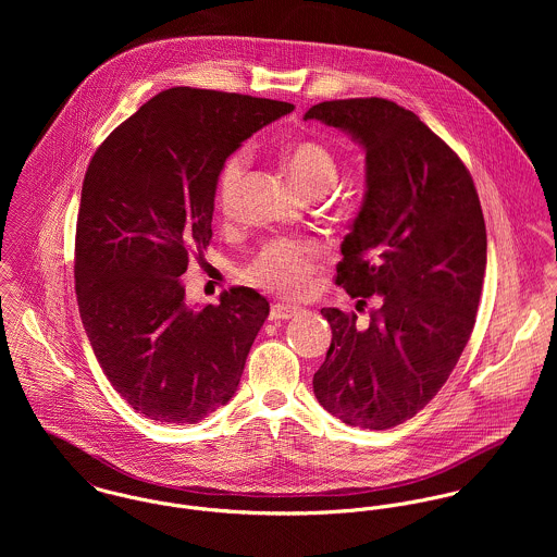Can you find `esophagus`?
<instances>
[{
  "instance_id": "obj_1",
  "label": "esophagus",
  "mask_w": 557,
  "mask_h": 557,
  "mask_svg": "<svg viewBox=\"0 0 557 557\" xmlns=\"http://www.w3.org/2000/svg\"><path fill=\"white\" fill-rule=\"evenodd\" d=\"M300 313L298 307H289V305H274L272 311H270V319L272 321H285V319L296 318Z\"/></svg>"
}]
</instances>
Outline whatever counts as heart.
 <instances>
[{
  "mask_svg": "<svg viewBox=\"0 0 557 557\" xmlns=\"http://www.w3.org/2000/svg\"><path fill=\"white\" fill-rule=\"evenodd\" d=\"M283 162L292 182L309 197L327 193L338 175V164L332 152L313 139L289 141L283 148ZM244 173V152H234L219 169L214 201L225 219L234 212ZM318 259L319 246L313 242H270L248 263L246 278L268 292L281 296H296L309 285Z\"/></svg>",
  "mask_w": 557,
  "mask_h": 557,
  "instance_id": "obj_1",
  "label": "heart"
}]
</instances>
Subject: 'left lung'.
Here are the masks:
<instances>
[{
	"mask_svg": "<svg viewBox=\"0 0 557 557\" xmlns=\"http://www.w3.org/2000/svg\"><path fill=\"white\" fill-rule=\"evenodd\" d=\"M305 120L347 133L367 154V190L341 244V285L358 305L380 296L367 327L321 309L332 343L313 377L323 409L384 431L440 393L476 323L486 230L461 159L420 117L386 98L327 100Z\"/></svg>",
	"mask_w": 557,
	"mask_h": 557,
	"instance_id": "1",
	"label": "left lung"
}]
</instances>
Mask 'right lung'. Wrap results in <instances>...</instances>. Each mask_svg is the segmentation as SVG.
I'll use <instances>...</instances> for the list:
<instances>
[{
    "mask_svg": "<svg viewBox=\"0 0 557 557\" xmlns=\"http://www.w3.org/2000/svg\"><path fill=\"white\" fill-rule=\"evenodd\" d=\"M294 104L171 87L120 124L81 190L75 283L85 334L120 397L160 424H195L238 391L270 305L250 287L186 305L180 276L212 239L221 164Z\"/></svg>",
    "mask_w": 557,
    "mask_h": 557,
    "instance_id": "add662e5",
    "label": "right lung"
}]
</instances>
